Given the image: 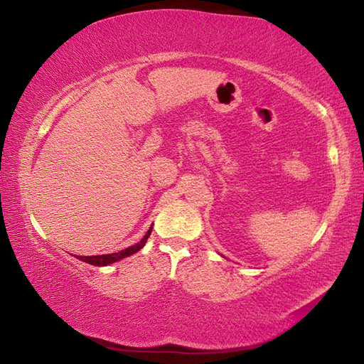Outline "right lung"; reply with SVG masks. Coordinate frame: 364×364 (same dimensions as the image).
I'll use <instances>...</instances> for the list:
<instances>
[{
  "label": "right lung",
  "instance_id": "add662e5",
  "mask_svg": "<svg viewBox=\"0 0 364 364\" xmlns=\"http://www.w3.org/2000/svg\"><path fill=\"white\" fill-rule=\"evenodd\" d=\"M151 230H153V228H150L149 231H146V234L144 235L142 240H141L139 243H136V245H133V247L125 248V250H122V251H119V252H113V254H102V255H80V257H77V259L82 260V262H85V263L95 264V267H105V264L114 263V262H117V260H121V259L129 257V255L134 254L136 251H139V250L144 247V245H145L146 239L150 237Z\"/></svg>",
  "mask_w": 364,
  "mask_h": 364
}]
</instances>
